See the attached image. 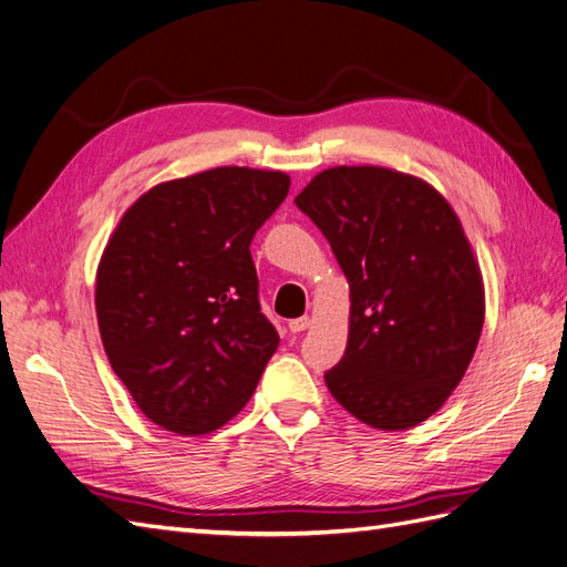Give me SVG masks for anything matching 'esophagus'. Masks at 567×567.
Masks as SVG:
<instances>
[{
    "mask_svg": "<svg viewBox=\"0 0 567 567\" xmlns=\"http://www.w3.org/2000/svg\"><path fill=\"white\" fill-rule=\"evenodd\" d=\"M310 323H312L310 317H300V319L288 321V329H290V333H302L305 329H310Z\"/></svg>",
    "mask_w": 567,
    "mask_h": 567,
    "instance_id": "obj_1",
    "label": "esophagus"
}]
</instances>
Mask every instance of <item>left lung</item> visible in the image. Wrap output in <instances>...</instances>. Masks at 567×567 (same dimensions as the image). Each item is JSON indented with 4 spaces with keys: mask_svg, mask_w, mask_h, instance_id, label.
<instances>
[{
    "mask_svg": "<svg viewBox=\"0 0 567 567\" xmlns=\"http://www.w3.org/2000/svg\"><path fill=\"white\" fill-rule=\"evenodd\" d=\"M350 284L346 354L326 385L354 419L406 431L450 400L475 354L485 286L435 186L379 165L323 169L296 196Z\"/></svg>",
    "mask_w": 567,
    "mask_h": 567,
    "instance_id": "obj_1",
    "label": "left lung"
}]
</instances>
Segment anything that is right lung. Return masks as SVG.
<instances>
[{"mask_svg":"<svg viewBox=\"0 0 567 567\" xmlns=\"http://www.w3.org/2000/svg\"><path fill=\"white\" fill-rule=\"evenodd\" d=\"M288 188L279 169L238 165L161 182L109 238L94 293L101 342L142 414L169 433L231 421L279 348L250 241Z\"/></svg>","mask_w":567,"mask_h":567,"instance_id":"obj_1","label":"right lung"}]
</instances>
